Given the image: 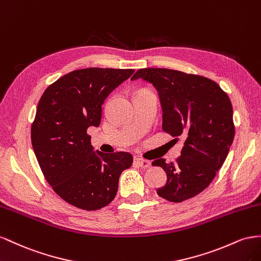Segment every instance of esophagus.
Instances as JSON below:
<instances>
[{
    "instance_id": "34e87169",
    "label": "esophagus",
    "mask_w": 261,
    "mask_h": 261,
    "mask_svg": "<svg viewBox=\"0 0 261 261\" xmlns=\"http://www.w3.org/2000/svg\"><path fill=\"white\" fill-rule=\"evenodd\" d=\"M135 163H136V165H138L141 168H147V167L151 166V162L150 161H146V160L140 159V158L136 159Z\"/></svg>"
}]
</instances>
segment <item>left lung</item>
Masks as SVG:
<instances>
[{
    "label": "left lung",
    "instance_id": "1",
    "mask_svg": "<svg viewBox=\"0 0 261 261\" xmlns=\"http://www.w3.org/2000/svg\"><path fill=\"white\" fill-rule=\"evenodd\" d=\"M152 83L163 110V130L186 140L176 163L159 159L152 164L167 175L158 195L170 202L197 196L222 167L233 143V107L214 81L169 69H140L131 77Z\"/></svg>",
    "mask_w": 261,
    "mask_h": 261
}]
</instances>
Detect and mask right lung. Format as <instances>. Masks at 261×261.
I'll list each match as a JSON object with an SVG mask.
<instances>
[{
  "mask_svg": "<svg viewBox=\"0 0 261 261\" xmlns=\"http://www.w3.org/2000/svg\"><path fill=\"white\" fill-rule=\"evenodd\" d=\"M135 70L72 71L43 92L32 124V144L41 172L57 195L82 210L101 209L117 195L130 153L94 152L89 126H98L107 96Z\"/></svg>",
  "mask_w": 261,
  "mask_h": 261,
  "instance_id": "right-lung-1",
  "label": "right lung"
}]
</instances>
